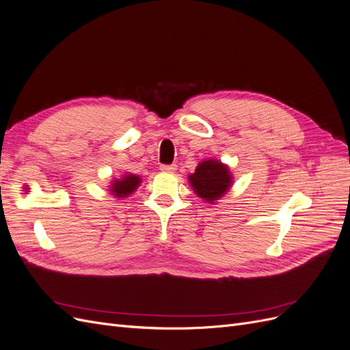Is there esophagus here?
<instances>
[{
	"instance_id": "1",
	"label": "esophagus",
	"mask_w": 350,
	"mask_h": 350,
	"mask_svg": "<svg viewBox=\"0 0 350 350\" xmlns=\"http://www.w3.org/2000/svg\"><path fill=\"white\" fill-rule=\"evenodd\" d=\"M161 171L163 172H175L176 171V165H162Z\"/></svg>"
}]
</instances>
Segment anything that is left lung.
Listing matches in <instances>:
<instances>
[{
  "mask_svg": "<svg viewBox=\"0 0 350 350\" xmlns=\"http://www.w3.org/2000/svg\"><path fill=\"white\" fill-rule=\"evenodd\" d=\"M188 181L200 198L215 203L232 185V175L226 165L208 159L197 166L196 172L188 176Z\"/></svg>",
  "mask_w": 350,
  "mask_h": 350,
  "instance_id": "left-lung-1",
  "label": "left lung"
}]
</instances>
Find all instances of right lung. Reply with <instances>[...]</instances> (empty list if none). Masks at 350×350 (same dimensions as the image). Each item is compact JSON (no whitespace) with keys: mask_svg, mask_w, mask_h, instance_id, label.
Wrapping results in <instances>:
<instances>
[{"mask_svg":"<svg viewBox=\"0 0 350 350\" xmlns=\"http://www.w3.org/2000/svg\"><path fill=\"white\" fill-rule=\"evenodd\" d=\"M140 183H142L140 176H137L134 174H126L121 179H115V181H112L109 191L116 198H125L135 191L137 187L140 185Z\"/></svg>","mask_w":350,"mask_h":350,"instance_id":"obj_1","label":"right lung"}]
</instances>
